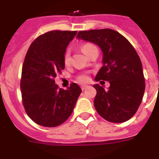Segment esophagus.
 I'll return each mask as SVG.
<instances>
[{
  "label": "esophagus",
  "mask_w": 159,
  "mask_h": 159,
  "mask_svg": "<svg viewBox=\"0 0 159 159\" xmlns=\"http://www.w3.org/2000/svg\"><path fill=\"white\" fill-rule=\"evenodd\" d=\"M81 89H82V90H84V89H87L88 85H85V84H83V85L81 86Z\"/></svg>",
  "instance_id": "1"
}]
</instances>
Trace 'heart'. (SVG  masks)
Returning <instances> with one entry per match:
<instances>
[{
	"label": "heart",
	"mask_w": 159,
	"mask_h": 159,
	"mask_svg": "<svg viewBox=\"0 0 159 159\" xmlns=\"http://www.w3.org/2000/svg\"><path fill=\"white\" fill-rule=\"evenodd\" d=\"M94 47H95V46L92 45V43H85L84 44V45H82V47H81V50H82V51L88 56L89 50ZM70 53H69L68 50H67V51L64 53V63L66 64V65H67V64H69V63H70ZM89 75H88L86 73H84L78 75V76L77 77V81L80 83H85L89 81Z\"/></svg>",
	"instance_id": "obj_1"
}]
</instances>
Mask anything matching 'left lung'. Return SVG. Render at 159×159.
<instances>
[{"label":"left lung","instance_id":"obj_1","mask_svg":"<svg viewBox=\"0 0 159 159\" xmlns=\"http://www.w3.org/2000/svg\"><path fill=\"white\" fill-rule=\"evenodd\" d=\"M78 39L93 43L102 51L103 66L95 76L96 81H109L108 90L94 84L97 94L94 106L98 113L112 123H123L136 113L145 89L142 64L133 46L112 29L80 31Z\"/></svg>","mask_w":159,"mask_h":159}]
</instances>
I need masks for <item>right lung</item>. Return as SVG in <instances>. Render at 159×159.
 I'll return each mask as SVG.
<instances>
[{
    "label": "right lung",
    "instance_id": "1",
    "mask_svg": "<svg viewBox=\"0 0 159 159\" xmlns=\"http://www.w3.org/2000/svg\"><path fill=\"white\" fill-rule=\"evenodd\" d=\"M77 31H51L32 42L21 70V91L26 113L47 127L62 124L71 115L81 89L76 83L64 90L54 78L65 67L64 55Z\"/></svg>",
    "mask_w": 159,
    "mask_h": 159
}]
</instances>
